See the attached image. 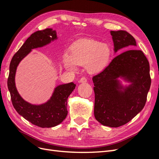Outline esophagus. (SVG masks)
Masks as SVG:
<instances>
[{"instance_id":"obj_1","label":"esophagus","mask_w":159,"mask_h":159,"mask_svg":"<svg viewBox=\"0 0 159 159\" xmlns=\"http://www.w3.org/2000/svg\"><path fill=\"white\" fill-rule=\"evenodd\" d=\"M87 79H86L85 78H84V77H83V78H81L80 80V83H82V84H85L86 82H87Z\"/></svg>"}]
</instances>
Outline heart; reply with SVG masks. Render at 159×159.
<instances>
[{
    "mask_svg": "<svg viewBox=\"0 0 159 159\" xmlns=\"http://www.w3.org/2000/svg\"><path fill=\"white\" fill-rule=\"evenodd\" d=\"M111 50L106 44L95 40H81L71 46L70 52H65L63 63L65 68L75 71L77 66H85L91 74H97L103 71L107 66Z\"/></svg>",
    "mask_w": 159,
    "mask_h": 159,
    "instance_id": "obj_1",
    "label": "heart"
}]
</instances>
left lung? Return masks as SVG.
Instances as JSON below:
<instances>
[{"label": "left lung", "instance_id": "obj_1", "mask_svg": "<svg viewBox=\"0 0 159 159\" xmlns=\"http://www.w3.org/2000/svg\"><path fill=\"white\" fill-rule=\"evenodd\" d=\"M110 33L115 53L137 46L135 39L127 31ZM92 80L96 120L104 126L118 127L131 121L145 106L151 84L150 66L141 50H129L115 57ZM122 80L128 84L123 85Z\"/></svg>", "mask_w": 159, "mask_h": 159}]
</instances>
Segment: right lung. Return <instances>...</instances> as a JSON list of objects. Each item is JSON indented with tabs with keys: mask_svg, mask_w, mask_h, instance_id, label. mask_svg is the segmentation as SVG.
<instances>
[{
	"mask_svg": "<svg viewBox=\"0 0 159 159\" xmlns=\"http://www.w3.org/2000/svg\"><path fill=\"white\" fill-rule=\"evenodd\" d=\"M57 39L56 32L52 28L33 33L14 55L9 68L7 84L14 109L27 121L42 128L57 126L66 119L68 115L67 100L75 89V84L71 82L57 85L46 102L32 104L19 94L16 87L15 75L18 64L33 49L46 46Z\"/></svg>",
	"mask_w": 159,
	"mask_h": 159,
	"instance_id": "right-lung-1",
	"label": "right lung"
}]
</instances>
